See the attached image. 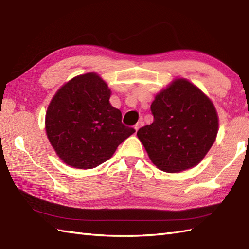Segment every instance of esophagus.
Wrapping results in <instances>:
<instances>
[{"label": "esophagus", "instance_id": "esophagus-1", "mask_svg": "<svg viewBox=\"0 0 249 249\" xmlns=\"http://www.w3.org/2000/svg\"><path fill=\"white\" fill-rule=\"evenodd\" d=\"M141 126H143V122H142V121H139L138 123H137V124L135 125V129H136V131L138 130V129L141 127Z\"/></svg>", "mask_w": 249, "mask_h": 249}]
</instances>
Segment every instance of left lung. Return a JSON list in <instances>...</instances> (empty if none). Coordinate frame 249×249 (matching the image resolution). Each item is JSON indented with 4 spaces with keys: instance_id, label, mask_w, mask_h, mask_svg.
<instances>
[{
    "instance_id": "1",
    "label": "left lung",
    "mask_w": 249,
    "mask_h": 249,
    "mask_svg": "<svg viewBox=\"0 0 249 249\" xmlns=\"http://www.w3.org/2000/svg\"><path fill=\"white\" fill-rule=\"evenodd\" d=\"M154 121L137 136L152 162L166 172L197 165L213 145L218 118L212 102L185 79H177L151 105Z\"/></svg>"
}]
</instances>
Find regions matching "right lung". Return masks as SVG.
I'll return each instance as SVG.
<instances>
[{"label":"right lung","mask_w":249,"mask_h":249,"mask_svg":"<svg viewBox=\"0 0 249 249\" xmlns=\"http://www.w3.org/2000/svg\"><path fill=\"white\" fill-rule=\"evenodd\" d=\"M110 89L89 72L75 77L56 92L47 110L46 131L61 160L73 168L92 169L113 155L135 133L110 105Z\"/></svg>","instance_id":"obj_1"}]
</instances>
